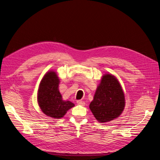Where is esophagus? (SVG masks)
<instances>
[{"instance_id": "1", "label": "esophagus", "mask_w": 160, "mask_h": 160, "mask_svg": "<svg viewBox=\"0 0 160 160\" xmlns=\"http://www.w3.org/2000/svg\"><path fill=\"white\" fill-rule=\"evenodd\" d=\"M77 103L79 105H82V106H84L85 105V103L83 101H77Z\"/></svg>"}]
</instances>
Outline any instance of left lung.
Wrapping results in <instances>:
<instances>
[{"label": "left lung", "instance_id": "1", "mask_svg": "<svg viewBox=\"0 0 160 160\" xmlns=\"http://www.w3.org/2000/svg\"><path fill=\"white\" fill-rule=\"evenodd\" d=\"M124 92L115 75L105 73L101 77L89 109L98 122L105 123L122 115L125 108Z\"/></svg>", "mask_w": 160, "mask_h": 160}]
</instances>
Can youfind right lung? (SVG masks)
<instances>
[{
  "instance_id": "add662e5",
  "label": "right lung",
  "mask_w": 160,
  "mask_h": 160,
  "mask_svg": "<svg viewBox=\"0 0 160 160\" xmlns=\"http://www.w3.org/2000/svg\"><path fill=\"white\" fill-rule=\"evenodd\" d=\"M59 77L57 72L47 71L38 85L37 102L42 112L52 119H61L75 104L62 99L59 90Z\"/></svg>"
}]
</instances>
